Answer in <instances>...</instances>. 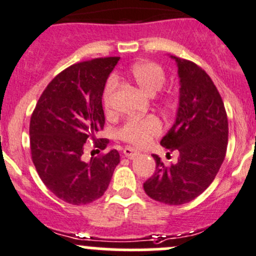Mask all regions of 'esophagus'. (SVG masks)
<instances>
[{"label": "esophagus", "instance_id": "esophagus-1", "mask_svg": "<svg viewBox=\"0 0 256 256\" xmlns=\"http://www.w3.org/2000/svg\"><path fill=\"white\" fill-rule=\"evenodd\" d=\"M138 154V150L132 148V147H130V146L124 148V156L128 157V158H132V157H135Z\"/></svg>", "mask_w": 256, "mask_h": 256}]
</instances>
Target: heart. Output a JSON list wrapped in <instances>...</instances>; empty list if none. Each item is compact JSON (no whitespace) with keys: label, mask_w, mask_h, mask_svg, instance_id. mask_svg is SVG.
<instances>
[{"label":"heart","mask_w":256,"mask_h":256,"mask_svg":"<svg viewBox=\"0 0 256 256\" xmlns=\"http://www.w3.org/2000/svg\"><path fill=\"white\" fill-rule=\"evenodd\" d=\"M124 78L131 80L138 85L144 92L154 95L158 92L166 82V73L160 64L151 60H140L134 63L125 73L121 74ZM118 88V79L109 76L102 89V105L105 110H110L112 102V95ZM164 104L167 108L174 106V99L172 96H164ZM162 132V124L154 115L131 118L124 124L118 130V135L121 140L126 141L132 146H147L156 136Z\"/></svg>","instance_id":"obj_1"}]
</instances>
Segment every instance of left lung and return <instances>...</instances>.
Instances as JSON below:
<instances>
[{"label":"left lung","instance_id":"obj_1","mask_svg":"<svg viewBox=\"0 0 256 256\" xmlns=\"http://www.w3.org/2000/svg\"><path fill=\"white\" fill-rule=\"evenodd\" d=\"M171 58L178 66L180 102L176 121L161 144L180 156L177 164L167 166L152 154L156 171L144 190L157 202L180 206L202 194L218 174L226 152L228 118L210 76L193 62Z\"/></svg>","mask_w":256,"mask_h":256}]
</instances>
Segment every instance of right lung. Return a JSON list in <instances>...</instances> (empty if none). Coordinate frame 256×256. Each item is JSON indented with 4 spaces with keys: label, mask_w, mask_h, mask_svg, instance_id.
Returning <instances> with one entry per match:
<instances>
[{
    "label": "right lung",
    "mask_w": 256,
    "mask_h": 256,
    "mask_svg": "<svg viewBox=\"0 0 256 256\" xmlns=\"http://www.w3.org/2000/svg\"><path fill=\"white\" fill-rule=\"evenodd\" d=\"M118 59L95 58L64 69L47 85L30 116L36 170L48 190L69 204H88L102 197L120 162L116 150L82 160L86 141L100 150L109 144L96 135L105 124L102 89Z\"/></svg>",
    "instance_id": "add662e5"
}]
</instances>
